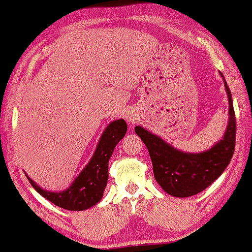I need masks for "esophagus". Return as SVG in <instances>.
I'll list each match as a JSON object with an SVG mask.
<instances>
[{"label":"esophagus","instance_id":"esophagus-1","mask_svg":"<svg viewBox=\"0 0 252 252\" xmlns=\"http://www.w3.org/2000/svg\"><path fill=\"white\" fill-rule=\"evenodd\" d=\"M127 120H128V123L133 124V123H135V121H136V117H134V116H128V117H127Z\"/></svg>","mask_w":252,"mask_h":252}]
</instances>
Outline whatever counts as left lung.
I'll return each instance as SVG.
<instances>
[{
	"instance_id": "left-lung-1",
	"label": "left lung",
	"mask_w": 252,
	"mask_h": 252,
	"mask_svg": "<svg viewBox=\"0 0 252 252\" xmlns=\"http://www.w3.org/2000/svg\"><path fill=\"white\" fill-rule=\"evenodd\" d=\"M224 86L229 100L228 127L223 138L210 150L202 153H186L144 127H135V133L150 153L154 178L169 195L188 197L198 194L219 179L230 162L235 151L236 118L231 92L225 80Z\"/></svg>"
}]
</instances>
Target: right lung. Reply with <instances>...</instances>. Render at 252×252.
Here are the masks:
<instances>
[{
	"label": "right lung",
	"mask_w": 252,
	"mask_h": 252,
	"mask_svg": "<svg viewBox=\"0 0 252 252\" xmlns=\"http://www.w3.org/2000/svg\"><path fill=\"white\" fill-rule=\"evenodd\" d=\"M126 131L127 124L124 119L111 123L100 136L91 160L65 190L60 192L44 190L27 176L30 185L43 197L63 209L80 212L93 207L101 200L108 180V161L118 142L125 136Z\"/></svg>",
	"instance_id": "obj_1"
}]
</instances>
